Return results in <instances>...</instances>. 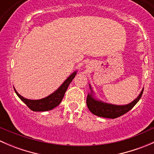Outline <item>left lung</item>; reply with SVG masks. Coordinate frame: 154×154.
<instances>
[{"label":"left lung","mask_w":154,"mask_h":154,"mask_svg":"<svg viewBox=\"0 0 154 154\" xmlns=\"http://www.w3.org/2000/svg\"><path fill=\"white\" fill-rule=\"evenodd\" d=\"M89 88L91 91L89 93H88L86 99V104L88 109L95 116H99V117L106 118V119H116L119 116H123L124 114L130 111L140 100L144 90L143 88L139 95L137 96V97L130 103L125 105H116L106 103V102L97 98L92 87L90 84Z\"/></svg>","instance_id":"1"}]
</instances>
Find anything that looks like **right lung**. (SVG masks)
I'll return each mask as SVG.
<instances>
[{
	"instance_id": "add662e5",
	"label": "right lung",
	"mask_w": 154,
	"mask_h": 154,
	"mask_svg": "<svg viewBox=\"0 0 154 154\" xmlns=\"http://www.w3.org/2000/svg\"><path fill=\"white\" fill-rule=\"evenodd\" d=\"M77 71H74L72 74L68 77V78L62 83V85L57 88L56 91L51 93V94L47 96V97H44V98L38 99V100H31V99H27L21 96L18 93V91L15 90L14 88L15 93L18 95V97L27 105V106L31 110L34 112H45L49 111V110L53 109L55 107H57L60 103H61L62 100H63V97L65 95L66 90H67L68 86L70 83H71L73 79L75 77L76 74H77Z\"/></svg>"
}]
</instances>
